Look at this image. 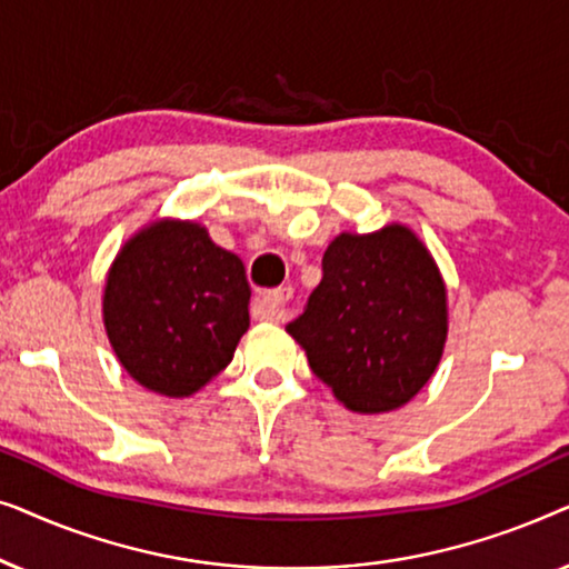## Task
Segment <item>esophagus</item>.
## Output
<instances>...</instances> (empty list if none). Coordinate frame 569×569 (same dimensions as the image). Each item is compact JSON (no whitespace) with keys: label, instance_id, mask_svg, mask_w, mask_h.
<instances>
[{"label":"esophagus","instance_id":"esophagus-1","mask_svg":"<svg viewBox=\"0 0 569 569\" xmlns=\"http://www.w3.org/2000/svg\"><path fill=\"white\" fill-rule=\"evenodd\" d=\"M292 300L290 287H277V290L263 292L259 298V316L269 318V321H279L284 318V306Z\"/></svg>","mask_w":569,"mask_h":569}]
</instances>
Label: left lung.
I'll list each match as a JSON object with an SVG mask.
<instances>
[{
  "instance_id": "left-lung-1",
  "label": "left lung",
  "mask_w": 569,
  "mask_h": 569,
  "mask_svg": "<svg viewBox=\"0 0 569 569\" xmlns=\"http://www.w3.org/2000/svg\"><path fill=\"white\" fill-rule=\"evenodd\" d=\"M321 269L287 333L345 407H403L438 368L448 333L446 284L430 251L409 228L388 224L372 236L341 232Z\"/></svg>"
}]
</instances>
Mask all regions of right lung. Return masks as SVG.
Segmentation results:
<instances>
[{
  "label": "right lung",
  "instance_id": "right-lung-1",
  "mask_svg": "<svg viewBox=\"0 0 569 569\" xmlns=\"http://www.w3.org/2000/svg\"><path fill=\"white\" fill-rule=\"evenodd\" d=\"M251 287L236 253L197 222H160L108 271L103 321L123 370L162 396H191L232 360Z\"/></svg>",
  "mask_w": 569,
  "mask_h": 569
}]
</instances>
